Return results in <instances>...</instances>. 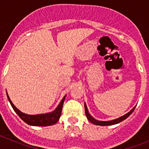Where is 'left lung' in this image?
Returning <instances> with one entry per match:
<instances>
[{
    "label": "left lung",
    "mask_w": 149,
    "mask_h": 149,
    "mask_svg": "<svg viewBox=\"0 0 149 149\" xmlns=\"http://www.w3.org/2000/svg\"><path fill=\"white\" fill-rule=\"evenodd\" d=\"M84 107H85V113H86V116L87 117L88 120L91 122V123L94 124V125H101V126H105V125H115V124H118L119 122H121L122 121L125 120V119H127V117L131 115L132 113L133 112H134V109H135V107H134V108L131 110L130 112H128L127 113H126L125 115H124L123 116H121L119 118L116 119H114V120H111V121H107V122H104V121H98L96 120L93 118L92 116L89 115V112H88L87 110V107H86V104H84Z\"/></svg>",
    "instance_id": "8db88e82"
}]
</instances>
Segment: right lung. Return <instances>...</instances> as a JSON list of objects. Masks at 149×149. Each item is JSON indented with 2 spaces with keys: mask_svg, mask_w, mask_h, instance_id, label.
<instances>
[{
  "mask_svg": "<svg viewBox=\"0 0 149 149\" xmlns=\"http://www.w3.org/2000/svg\"><path fill=\"white\" fill-rule=\"evenodd\" d=\"M6 95H7L8 100L10 101L12 107L13 108V110H15V113L19 116L21 119L24 122L30 125L33 126H49L56 124L60 119L63 102H64V100L65 98V96H64V98L62 99L60 103L59 104L58 107L51 113H48L45 114H38V115H28V114L24 113L18 109H17L15 105L13 104V102L11 101L7 93H6Z\"/></svg>",
  "mask_w": 149,
  "mask_h": 149,
  "instance_id": "1",
  "label": "right lung"
}]
</instances>
